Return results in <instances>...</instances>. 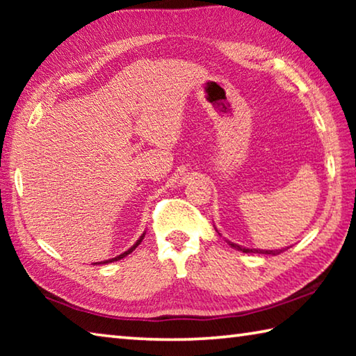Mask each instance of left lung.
<instances>
[{
    "mask_svg": "<svg viewBox=\"0 0 356 356\" xmlns=\"http://www.w3.org/2000/svg\"><path fill=\"white\" fill-rule=\"evenodd\" d=\"M215 226V225H213ZM216 229V227H215ZM216 232L220 234V231L218 229H216ZM221 236V234H220ZM226 243L231 246V248H234V250H237V251H242V252H246V254H252V252H257V254H272V256H276V254H280V252H282V251H286L287 248H281V250H257V248H246V246H242V245H238V243H234V242H231V240H226Z\"/></svg>",
    "mask_w": 356,
    "mask_h": 356,
    "instance_id": "obj_1",
    "label": "left lung"
}]
</instances>
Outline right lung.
Wrapping results in <instances>:
<instances>
[{"label": "right lung", "instance_id": "add662e5", "mask_svg": "<svg viewBox=\"0 0 356 356\" xmlns=\"http://www.w3.org/2000/svg\"><path fill=\"white\" fill-rule=\"evenodd\" d=\"M144 236H146V231H144L141 236H140V238L136 240V242L130 246V248L127 250V251H124L122 254H119V256H116V257H113V259H106V261H102V262H94L95 265H105V264H110V262H116V261H120V259H124V257H127L130 252H134V250H136V246L140 245L141 242H143V238H144Z\"/></svg>", "mask_w": 356, "mask_h": 356}]
</instances>
